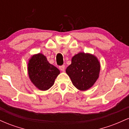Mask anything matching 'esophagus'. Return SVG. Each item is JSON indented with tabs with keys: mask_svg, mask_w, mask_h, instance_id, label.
<instances>
[{
	"mask_svg": "<svg viewBox=\"0 0 129 129\" xmlns=\"http://www.w3.org/2000/svg\"><path fill=\"white\" fill-rule=\"evenodd\" d=\"M59 69L62 72H64L65 71V66H62L59 67Z\"/></svg>",
	"mask_w": 129,
	"mask_h": 129,
	"instance_id": "1",
	"label": "esophagus"
}]
</instances>
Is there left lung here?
I'll return each mask as SVG.
<instances>
[{"label": "left lung", "instance_id": "obj_1", "mask_svg": "<svg viewBox=\"0 0 129 129\" xmlns=\"http://www.w3.org/2000/svg\"><path fill=\"white\" fill-rule=\"evenodd\" d=\"M100 70L101 64L96 56L91 53L79 52L73 56L66 73L77 89L85 91L95 83Z\"/></svg>", "mask_w": 129, "mask_h": 129}]
</instances>
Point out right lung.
<instances>
[{
    "label": "right lung",
    "instance_id": "obj_1",
    "mask_svg": "<svg viewBox=\"0 0 129 129\" xmlns=\"http://www.w3.org/2000/svg\"><path fill=\"white\" fill-rule=\"evenodd\" d=\"M27 69L31 82L42 91L51 88L60 74L59 70L50 63L46 56L40 53L31 56Z\"/></svg>",
    "mask_w": 129,
    "mask_h": 129
}]
</instances>
